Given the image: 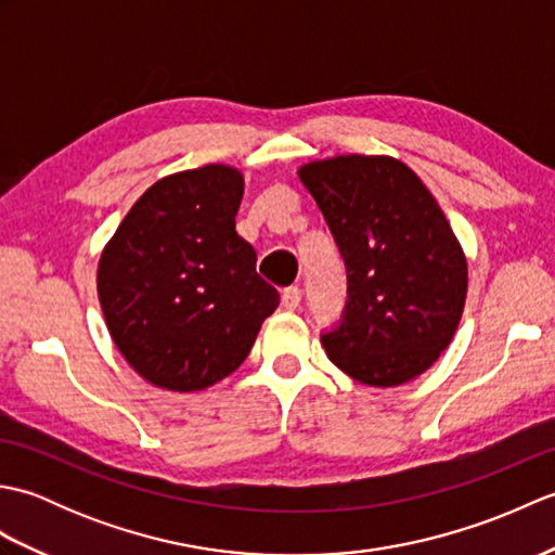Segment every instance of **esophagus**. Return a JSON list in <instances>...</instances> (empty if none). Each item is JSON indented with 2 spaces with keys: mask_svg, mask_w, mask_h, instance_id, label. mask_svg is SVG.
Segmentation results:
<instances>
[{
  "mask_svg": "<svg viewBox=\"0 0 555 555\" xmlns=\"http://www.w3.org/2000/svg\"><path fill=\"white\" fill-rule=\"evenodd\" d=\"M302 300V291L298 286H288L281 293V302H284L286 310H296Z\"/></svg>",
  "mask_w": 555,
  "mask_h": 555,
  "instance_id": "esophagus-1",
  "label": "esophagus"
}]
</instances>
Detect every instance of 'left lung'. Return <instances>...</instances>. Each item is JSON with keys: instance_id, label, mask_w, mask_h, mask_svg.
Wrapping results in <instances>:
<instances>
[{"instance_id": "obj_1", "label": "left lung", "mask_w": 555, "mask_h": 555, "mask_svg": "<svg viewBox=\"0 0 555 555\" xmlns=\"http://www.w3.org/2000/svg\"><path fill=\"white\" fill-rule=\"evenodd\" d=\"M344 257L348 300L322 334L338 370L398 386L451 344L467 296V262L441 207L393 157L346 155L298 171Z\"/></svg>"}]
</instances>
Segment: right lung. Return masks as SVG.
<instances>
[{"instance_id":"right-lung-1","label":"right lung","mask_w":555,"mask_h":555,"mask_svg":"<svg viewBox=\"0 0 555 555\" xmlns=\"http://www.w3.org/2000/svg\"><path fill=\"white\" fill-rule=\"evenodd\" d=\"M243 176L223 167L167 176L104 247L98 293L116 348L159 388L199 391L250 352L279 293L235 233Z\"/></svg>"}]
</instances>
